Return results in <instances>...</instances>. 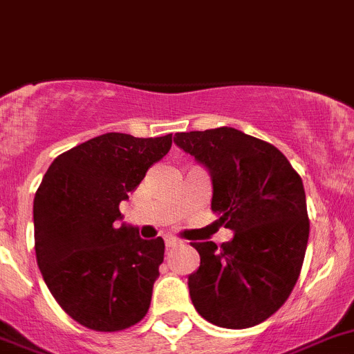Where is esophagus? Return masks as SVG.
Listing matches in <instances>:
<instances>
[{
	"label": "esophagus",
	"mask_w": 354,
	"mask_h": 354,
	"mask_svg": "<svg viewBox=\"0 0 354 354\" xmlns=\"http://www.w3.org/2000/svg\"><path fill=\"white\" fill-rule=\"evenodd\" d=\"M178 244H180V241H178V239H174V236H165V248H167V250H171V248H176Z\"/></svg>",
	"instance_id": "obj_1"
}]
</instances>
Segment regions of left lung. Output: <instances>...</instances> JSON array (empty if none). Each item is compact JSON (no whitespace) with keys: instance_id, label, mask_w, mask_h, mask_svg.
Listing matches in <instances>:
<instances>
[{"instance_id":"left-lung-1","label":"left lung","mask_w":354,"mask_h":354,"mask_svg":"<svg viewBox=\"0 0 354 354\" xmlns=\"http://www.w3.org/2000/svg\"><path fill=\"white\" fill-rule=\"evenodd\" d=\"M174 144L207 167L212 212L235 233L221 248L192 244L201 257L189 276L192 305L221 328L260 324L299 278L310 233L303 181L272 144L230 126L176 133Z\"/></svg>"}]
</instances>
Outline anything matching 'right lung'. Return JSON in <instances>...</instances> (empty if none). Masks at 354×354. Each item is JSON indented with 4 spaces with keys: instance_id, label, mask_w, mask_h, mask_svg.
<instances>
[{
    "instance_id": "add662e5",
    "label": "right lung",
    "mask_w": 354,
    "mask_h": 354,
    "mask_svg": "<svg viewBox=\"0 0 354 354\" xmlns=\"http://www.w3.org/2000/svg\"><path fill=\"white\" fill-rule=\"evenodd\" d=\"M171 144V133H103L57 156L37 189V266L58 305L85 328L126 330L147 313L164 241H144L115 221L121 201Z\"/></svg>"
}]
</instances>
